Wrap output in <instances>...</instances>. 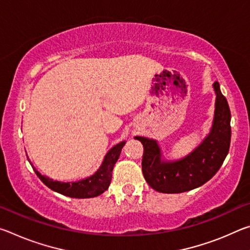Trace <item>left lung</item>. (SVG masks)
I'll return each instance as SVG.
<instances>
[{"label":"left lung","instance_id":"8db88e82","mask_svg":"<svg viewBox=\"0 0 250 250\" xmlns=\"http://www.w3.org/2000/svg\"><path fill=\"white\" fill-rule=\"evenodd\" d=\"M216 94L213 125L207 137L185 158L162 160L158 142L153 139L135 137L145 147L142 172L152 188L160 193L174 194L191 191L209 181L222 167L230 146V110L219 83L215 82Z\"/></svg>","mask_w":250,"mask_h":250}]
</instances>
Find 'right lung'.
Listing matches in <instances>:
<instances>
[{"label":"right lung","mask_w":250,"mask_h":250,"mask_svg":"<svg viewBox=\"0 0 250 250\" xmlns=\"http://www.w3.org/2000/svg\"><path fill=\"white\" fill-rule=\"evenodd\" d=\"M125 145V141H122L111 147L105 154L103 163L95 174L77 182H67L66 183V182L54 181L49 179L48 176L42 175L35 168H34V171L47 188L65 196L74 198H89L98 196L105 189H108L110 182H111L113 167L119 159L121 150Z\"/></svg>","instance_id":"add662e5"}]
</instances>
